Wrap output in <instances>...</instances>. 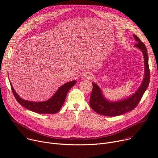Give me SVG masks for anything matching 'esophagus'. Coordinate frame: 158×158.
Returning a JSON list of instances; mask_svg holds the SVG:
<instances>
[{"mask_svg":"<svg viewBox=\"0 0 158 158\" xmlns=\"http://www.w3.org/2000/svg\"><path fill=\"white\" fill-rule=\"evenodd\" d=\"M92 74L90 72H85L82 75V78L83 79H90L92 77Z\"/></svg>","mask_w":158,"mask_h":158,"instance_id":"34e87169","label":"esophagus"}]
</instances>
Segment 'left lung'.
<instances>
[{
  "label": "left lung",
  "instance_id": "8db88e82",
  "mask_svg": "<svg viewBox=\"0 0 158 158\" xmlns=\"http://www.w3.org/2000/svg\"><path fill=\"white\" fill-rule=\"evenodd\" d=\"M137 44L135 47L139 48L143 54L144 59V77L139 89L132 95L117 102H110L104 96L102 91L98 85L93 84V91L89 99V104L91 108L97 113L102 115L113 117L118 116L134 110L139 104V102L148 88L150 80V70L148 50L141 40L135 35H133Z\"/></svg>",
  "mask_w": 158,
  "mask_h": 158
}]
</instances>
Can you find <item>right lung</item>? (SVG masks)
I'll return each mask as SVG.
<instances>
[{"instance_id":"obj_1","label":"right lung","mask_w":158,"mask_h":158,"mask_svg":"<svg viewBox=\"0 0 158 158\" xmlns=\"http://www.w3.org/2000/svg\"><path fill=\"white\" fill-rule=\"evenodd\" d=\"M76 82V81H73L65 83L61 85L49 99L40 102H33L22 99L14 90L10 82V84L14 97L23 106L30 111L40 114H54L60 111L65 102L68 91Z\"/></svg>"}]
</instances>
